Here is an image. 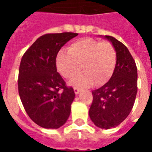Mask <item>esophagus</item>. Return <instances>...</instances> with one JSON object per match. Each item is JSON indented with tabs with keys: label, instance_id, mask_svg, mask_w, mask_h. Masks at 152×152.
I'll list each match as a JSON object with an SVG mask.
<instances>
[{
	"label": "esophagus",
	"instance_id": "esophagus-1",
	"mask_svg": "<svg viewBox=\"0 0 152 152\" xmlns=\"http://www.w3.org/2000/svg\"><path fill=\"white\" fill-rule=\"evenodd\" d=\"M73 89H74V92H75L76 94H78L80 93V89L79 88H77V87H74Z\"/></svg>",
	"mask_w": 152,
	"mask_h": 152
}]
</instances>
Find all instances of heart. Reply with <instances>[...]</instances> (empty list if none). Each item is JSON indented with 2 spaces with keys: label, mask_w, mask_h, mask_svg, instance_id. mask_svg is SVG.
I'll return each mask as SVG.
<instances>
[{
  "label": "heart",
  "mask_w": 152,
  "mask_h": 152,
  "mask_svg": "<svg viewBox=\"0 0 152 152\" xmlns=\"http://www.w3.org/2000/svg\"><path fill=\"white\" fill-rule=\"evenodd\" d=\"M116 64V51L109 41L84 37L71 43L68 51L61 50L56 58L58 72L65 78L74 76L71 84L79 87L102 86L108 81ZM83 66H81V65Z\"/></svg>",
  "instance_id": "obj_1"
}]
</instances>
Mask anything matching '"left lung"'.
I'll return each mask as SVG.
<instances>
[{"mask_svg": "<svg viewBox=\"0 0 152 152\" xmlns=\"http://www.w3.org/2000/svg\"><path fill=\"white\" fill-rule=\"evenodd\" d=\"M116 51V64L111 79L92 91L89 117L96 126L108 129L124 121L134 107L137 92V71L127 47L111 36H106Z\"/></svg>", "mask_w": 152, "mask_h": 152, "instance_id": "8db88e82", "label": "left lung"}]
</instances>
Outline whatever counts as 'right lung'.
<instances>
[{"label":"right lung","mask_w":152,"mask_h":152,"mask_svg":"<svg viewBox=\"0 0 152 152\" xmlns=\"http://www.w3.org/2000/svg\"><path fill=\"white\" fill-rule=\"evenodd\" d=\"M77 35L45 34L23 55L18 71V94L28 116L40 127L58 129L69 117L75 93L57 72L56 57L60 49Z\"/></svg>","instance_id":"add662e5"}]
</instances>
